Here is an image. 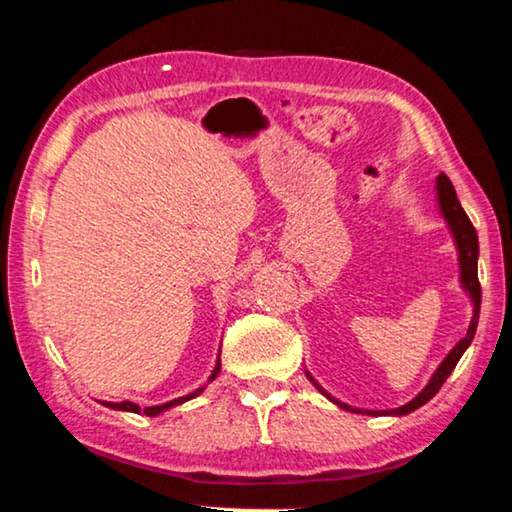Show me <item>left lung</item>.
I'll list each match as a JSON object with an SVG mask.
<instances>
[{"instance_id": "obj_1", "label": "left lung", "mask_w": 512, "mask_h": 512, "mask_svg": "<svg viewBox=\"0 0 512 512\" xmlns=\"http://www.w3.org/2000/svg\"><path fill=\"white\" fill-rule=\"evenodd\" d=\"M437 202H439V209L444 213L446 223H448V230L453 234V241H455V248H457V262H460V282H462V289L469 294L471 303H474V317H471V324L467 329V335L457 342V345L448 352V356L444 361L439 363V368L434 370V375L427 381V386L423 388L421 393L416 395L414 400L402 404L398 409H388V411H372V409H354L349 407V404L335 400L333 395H329L324 391L322 386L317 384L315 379H312L310 372H305V377H308L312 384L317 386V391L326 395L333 404H338L340 409L345 411H354V414H365V416H407L411 411H416L418 407H423L425 402H430L434 395L439 393V388L444 386V381L448 379V375L455 370L457 361H460L462 354L467 352V347L471 345V340H474L476 335V326H478V317H480V282H478V234L474 230V225H471V220L467 213H464L460 200H457L455 195V188L451 179L446 177L444 172L437 177Z\"/></svg>"}]
</instances>
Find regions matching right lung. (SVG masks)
<instances>
[{
    "label": "right lung",
    "mask_w": 512,
    "mask_h": 512,
    "mask_svg": "<svg viewBox=\"0 0 512 512\" xmlns=\"http://www.w3.org/2000/svg\"><path fill=\"white\" fill-rule=\"evenodd\" d=\"M218 372H220V354H218L216 368H213V372H211V377H209L207 384H211V381L218 377ZM202 391H204V386H200V388H197V391H193V393L183 395V398H177V400H172V402H165V404H156V407H144V409H140V407H137L135 402H128V400H124V402H101V404H105V407H110V409H117V411H133V414L158 416V414H163V411H167V409H172V407H179V404H183V402H188V400L197 398V395H200Z\"/></svg>",
    "instance_id": "1"
}]
</instances>
